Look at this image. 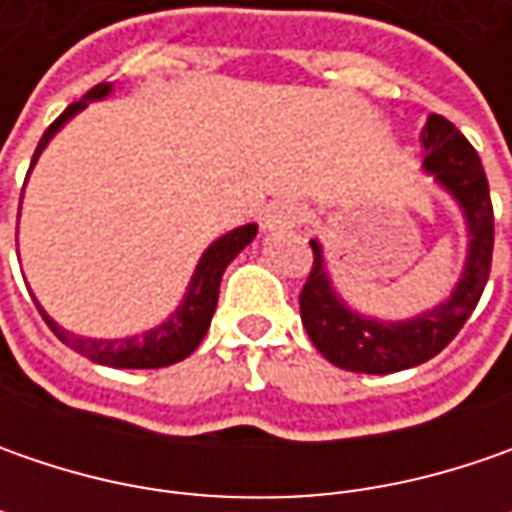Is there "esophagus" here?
<instances>
[{
    "label": "esophagus",
    "instance_id": "1",
    "mask_svg": "<svg viewBox=\"0 0 512 512\" xmlns=\"http://www.w3.org/2000/svg\"><path fill=\"white\" fill-rule=\"evenodd\" d=\"M302 222V207L293 199H276L273 205H267L262 213V227L267 233H279V230H290Z\"/></svg>",
    "mask_w": 512,
    "mask_h": 512
}]
</instances>
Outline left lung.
<instances>
[{"label":"left lung","instance_id":"8db88e82","mask_svg":"<svg viewBox=\"0 0 512 512\" xmlns=\"http://www.w3.org/2000/svg\"><path fill=\"white\" fill-rule=\"evenodd\" d=\"M422 173L430 176L462 210L467 253L450 296L410 319L387 322L367 316L342 299L330 279L325 247L310 239L313 270L307 276L299 310L310 342L327 362L353 373H396L433 359L462 330L476 310L493 259V205L482 159L473 145L439 113H430L422 133Z\"/></svg>","mask_w":512,"mask_h":512}]
</instances>
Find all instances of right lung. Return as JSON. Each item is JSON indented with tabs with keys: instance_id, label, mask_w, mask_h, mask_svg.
Segmentation results:
<instances>
[{
	"instance_id": "obj_1",
	"label": "right lung",
	"mask_w": 512,
	"mask_h": 512,
	"mask_svg": "<svg viewBox=\"0 0 512 512\" xmlns=\"http://www.w3.org/2000/svg\"><path fill=\"white\" fill-rule=\"evenodd\" d=\"M113 85H96L93 90H88L79 102H73L70 108H65V113L45 130V136L39 139L36 145V153H33V162H30V170L39 162L42 150L48 148L50 139L59 133V130L68 125L70 119L76 113L88 108L90 102H99L110 96ZM28 170V176H30ZM256 230L259 225H242L233 227L230 233L219 236L213 245L207 247L199 259V265L193 270L190 282H187L185 296L179 307L170 313L165 322H159L156 327H150L145 333H136V336H125V339H93V336H79L73 330H65L62 325H56L45 313V307L33 302L39 307L42 319L48 322V327L56 333V339L73 347L79 356H85L90 362L96 364H108V367H128V370H153V367H168V364H176L187 359L199 342L205 339L207 327H210V319L216 313V302H219V285H222V273L227 270V265L245 250L253 239H256Z\"/></svg>"
}]
</instances>
